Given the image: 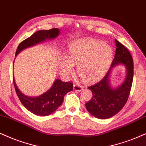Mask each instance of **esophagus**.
Returning <instances> with one entry per match:
<instances>
[{
  "instance_id": "esophagus-1",
  "label": "esophagus",
  "mask_w": 146,
  "mask_h": 146,
  "mask_svg": "<svg viewBox=\"0 0 146 146\" xmlns=\"http://www.w3.org/2000/svg\"><path fill=\"white\" fill-rule=\"evenodd\" d=\"M83 89V87L79 84L73 85V90L76 92H81Z\"/></svg>"
}]
</instances>
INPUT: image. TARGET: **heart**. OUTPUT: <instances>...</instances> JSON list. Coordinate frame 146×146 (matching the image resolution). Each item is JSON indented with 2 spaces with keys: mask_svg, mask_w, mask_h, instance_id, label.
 I'll return each instance as SVG.
<instances>
[{
  "mask_svg": "<svg viewBox=\"0 0 146 146\" xmlns=\"http://www.w3.org/2000/svg\"><path fill=\"white\" fill-rule=\"evenodd\" d=\"M113 50L108 44L85 38L73 42L66 56L60 58L59 69L64 77H69L77 65L79 77L86 82H94L106 75L111 64Z\"/></svg>",
  "mask_w": 146,
  "mask_h": 146,
  "instance_id": "b5f03b06",
  "label": "heart"
}]
</instances>
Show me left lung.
<instances>
[{
	"mask_svg": "<svg viewBox=\"0 0 146 146\" xmlns=\"http://www.w3.org/2000/svg\"><path fill=\"white\" fill-rule=\"evenodd\" d=\"M117 48L111 67L100 82L89 87L92 92V99L86 104V109L92 116L100 119H106L117 114L126 104L131 88L133 78V60L129 51L115 39ZM126 68L125 80L119 86L113 88L110 78L116 66Z\"/></svg>",
	"mask_w": 146,
	"mask_h": 146,
	"instance_id": "8db88e82",
	"label": "left lung"
}]
</instances>
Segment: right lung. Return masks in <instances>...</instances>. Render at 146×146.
Segmentation results:
<instances>
[{"label": "right lung", "instance_id": "right-lung-1", "mask_svg": "<svg viewBox=\"0 0 146 146\" xmlns=\"http://www.w3.org/2000/svg\"><path fill=\"white\" fill-rule=\"evenodd\" d=\"M59 34L60 29L58 28L38 31L19 44L17 48L15 56L24 49L46 40L54 39ZM13 83L16 93L21 104L33 114L42 117L53 113L62 104L64 96L73 89L72 83L63 82L60 79H56L51 88L43 94L37 97H31L24 94L20 91L17 86L14 77Z\"/></svg>", "mask_w": 146, "mask_h": 146}]
</instances>
